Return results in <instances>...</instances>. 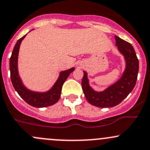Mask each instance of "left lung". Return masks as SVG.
Returning a JSON list of instances; mask_svg holds the SVG:
<instances>
[{"label": "left lung", "mask_w": 150, "mask_h": 150, "mask_svg": "<svg viewBox=\"0 0 150 150\" xmlns=\"http://www.w3.org/2000/svg\"><path fill=\"white\" fill-rule=\"evenodd\" d=\"M116 45L124 56L126 68L121 78L102 92L95 91L89 85L87 72L83 71L82 88L91 105L99 108H109L118 105L132 91L136 85L139 72V60L134 49L129 42L115 36Z\"/></svg>", "instance_id": "8db88e82"}]
</instances>
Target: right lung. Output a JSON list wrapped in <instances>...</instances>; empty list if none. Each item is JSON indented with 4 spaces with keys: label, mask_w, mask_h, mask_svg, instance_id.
I'll return each instance as SVG.
<instances>
[{
    "label": "right lung",
    "mask_w": 150,
    "mask_h": 150,
    "mask_svg": "<svg viewBox=\"0 0 150 150\" xmlns=\"http://www.w3.org/2000/svg\"><path fill=\"white\" fill-rule=\"evenodd\" d=\"M26 36V34L17 41L12 52L11 57L10 58L9 64H10L11 80L13 86L17 91L18 95L30 105H32L36 108H43V107L54 105L59 100V98H60L63 83L68 78L71 72L75 70V67H72L69 70L62 71L52 88L47 92H34V91H31L27 89L23 86L19 75H18V56L20 45Z\"/></svg>",
    "instance_id": "right-lung-1"
}]
</instances>
